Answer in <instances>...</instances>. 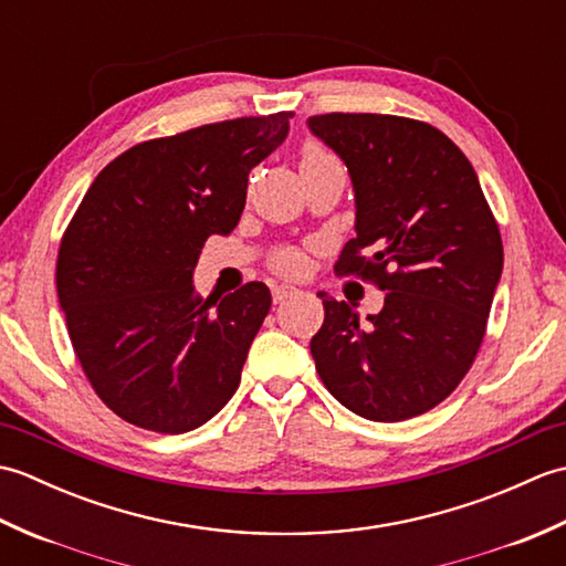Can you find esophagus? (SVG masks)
Returning <instances> with one entry per match:
<instances>
[{"mask_svg":"<svg viewBox=\"0 0 566 566\" xmlns=\"http://www.w3.org/2000/svg\"><path fill=\"white\" fill-rule=\"evenodd\" d=\"M294 294H296V286H292V284H274V286H272L274 304H282L284 298H290V296H294Z\"/></svg>","mask_w":566,"mask_h":566,"instance_id":"obj_1","label":"esophagus"}]
</instances>
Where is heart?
Returning <instances> with one entry per match:
<instances>
[{"instance_id":"1","label":"heart","mask_w":566,"mask_h":566,"mask_svg":"<svg viewBox=\"0 0 566 566\" xmlns=\"http://www.w3.org/2000/svg\"><path fill=\"white\" fill-rule=\"evenodd\" d=\"M328 160H335V158L323 148L314 146V143H308V146L302 153V167L321 165V163H328ZM276 268H280L282 272H298V270H302V255H298V252H292V250L282 252V255L276 258Z\"/></svg>"}]
</instances>
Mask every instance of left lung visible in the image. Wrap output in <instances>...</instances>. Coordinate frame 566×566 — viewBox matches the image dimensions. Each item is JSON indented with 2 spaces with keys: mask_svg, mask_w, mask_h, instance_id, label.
<instances>
[{
  "mask_svg": "<svg viewBox=\"0 0 566 566\" xmlns=\"http://www.w3.org/2000/svg\"><path fill=\"white\" fill-rule=\"evenodd\" d=\"M355 191V238L335 264L384 294L379 314L321 292L311 355L353 413L394 423L454 391L482 345L503 270L499 226L464 153L428 124L384 114L311 116ZM369 247L363 259L358 250Z\"/></svg>",
  "mask_w": 566,
  "mask_h": 566,
  "instance_id": "obj_1",
  "label": "left lung"
}]
</instances>
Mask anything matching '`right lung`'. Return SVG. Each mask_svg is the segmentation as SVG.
<instances>
[{"label": "right lung", "mask_w": 566, "mask_h": 566, "mask_svg": "<svg viewBox=\"0 0 566 566\" xmlns=\"http://www.w3.org/2000/svg\"><path fill=\"white\" fill-rule=\"evenodd\" d=\"M290 112L140 143L94 179L57 252V298L99 399L138 428L195 430L231 401L272 294L262 282L195 294L209 235L245 209L248 175L290 134Z\"/></svg>", "instance_id": "add662e5"}]
</instances>
